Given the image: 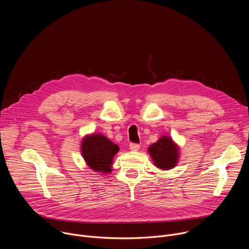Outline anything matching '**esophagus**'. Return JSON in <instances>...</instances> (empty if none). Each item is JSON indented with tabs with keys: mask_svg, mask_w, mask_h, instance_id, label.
<instances>
[{
	"mask_svg": "<svg viewBox=\"0 0 249 249\" xmlns=\"http://www.w3.org/2000/svg\"><path fill=\"white\" fill-rule=\"evenodd\" d=\"M129 147H130V150H131V151L137 152V151L139 150V148H140V145H139V144H136V143H130Z\"/></svg>",
	"mask_w": 249,
	"mask_h": 249,
	"instance_id": "34e87169",
	"label": "esophagus"
}]
</instances>
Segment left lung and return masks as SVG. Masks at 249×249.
<instances>
[{"mask_svg": "<svg viewBox=\"0 0 249 249\" xmlns=\"http://www.w3.org/2000/svg\"><path fill=\"white\" fill-rule=\"evenodd\" d=\"M148 150L157 167L170 169L176 165L178 160V148L169 137H161Z\"/></svg>", "mask_w": 249, "mask_h": 249, "instance_id": "8db88e82", "label": "left lung"}]
</instances>
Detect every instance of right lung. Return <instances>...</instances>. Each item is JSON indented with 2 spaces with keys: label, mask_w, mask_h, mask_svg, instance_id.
Returning a JSON list of instances; mask_svg holds the SVG:
<instances>
[{
  "label": "right lung",
  "mask_w": 249,
  "mask_h": 249,
  "mask_svg": "<svg viewBox=\"0 0 249 249\" xmlns=\"http://www.w3.org/2000/svg\"><path fill=\"white\" fill-rule=\"evenodd\" d=\"M82 155L94 171L110 172L112 160L119 147L101 134H92L83 140Z\"/></svg>",
  "instance_id": "add662e5"
}]
</instances>
